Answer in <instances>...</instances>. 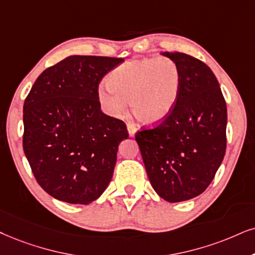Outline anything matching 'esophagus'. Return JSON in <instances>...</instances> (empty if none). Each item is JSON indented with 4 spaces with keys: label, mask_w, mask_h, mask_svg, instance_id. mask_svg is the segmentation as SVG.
<instances>
[{
    "label": "esophagus",
    "mask_w": 255,
    "mask_h": 255,
    "mask_svg": "<svg viewBox=\"0 0 255 255\" xmlns=\"http://www.w3.org/2000/svg\"><path fill=\"white\" fill-rule=\"evenodd\" d=\"M127 128H128V133H129V136L133 137L135 133H136V126L133 122H127Z\"/></svg>",
    "instance_id": "obj_1"
}]
</instances>
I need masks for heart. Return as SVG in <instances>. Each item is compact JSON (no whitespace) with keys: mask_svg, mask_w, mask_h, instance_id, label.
<instances>
[{"mask_svg":"<svg viewBox=\"0 0 255 255\" xmlns=\"http://www.w3.org/2000/svg\"><path fill=\"white\" fill-rule=\"evenodd\" d=\"M108 83L99 88V100L111 115L120 117L130 98L131 111L141 121L155 125L173 112L181 88V72L166 56L130 60L114 68Z\"/></svg>","mask_w":255,"mask_h":255,"instance_id":"1","label":"heart"}]
</instances>
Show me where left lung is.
Segmentation results:
<instances>
[{"instance_id": "left-lung-1", "label": "left lung", "mask_w": 255, "mask_h": 255, "mask_svg": "<svg viewBox=\"0 0 255 255\" xmlns=\"http://www.w3.org/2000/svg\"><path fill=\"white\" fill-rule=\"evenodd\" d=\"M178 63L181 88L173 112L153 128L135 134L149 181L168 202L206 191L226 151L227 107L207 64L179 51H165Z\"/></svg>"}]
</instances>
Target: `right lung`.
Masks as SVG:
<instances>
[{
	"label": "right lung",
	"mask_w": 255,
	"mask_h": 255,
	"mask_svg": "<svg viewBox=\"0 0 255 255\" xmlns=\"http://www.w3.org/2000/svg\"><path fill=\"white\" fill-rule=\"evenodd\" d=\"M124 59L73 55L37 77L23 105V150L38 185L87 205L111 182L126 124L102 113L99 85Z\"/></svg>",
	"instance_id": "obj_1"
}]
</instances>
